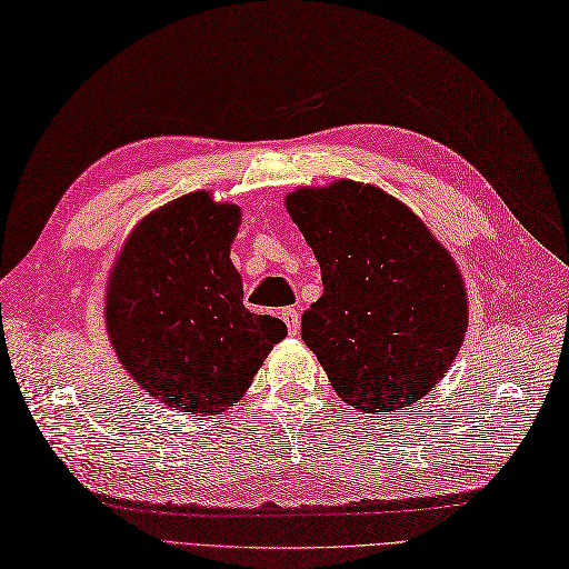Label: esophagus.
Listing matches in <instances>:
<instances>
[{
	"label": "esophagus",
	"mask_w": 569,
	"mask_h": 569,
	"mask_svg": "<svg viewBox=\"0 0 569 569\" xmlns=\"http://www.w3.org/2000/svg\"><path fill=\"white\" fill-rule=\"evenodd\" d=\"M282 321L287 323L289 336H297V332H299V311L297 309H284L282 311Z\"/></svg>",
	"instance_id": "34e87169"
}]
</instances>
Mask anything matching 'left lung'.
<instances>
[{"mask_svg": "<svg viewBox=\"0 0 569 569\" xmlns=\"http://www.w3.org/2000/svg\"><path fill=\"white\" fill-rule=\"evenodd\" d=\"M321 266L323 297L301 338L359 412H396L435 389L466 336L459 268L422 221L383 190L338 180L287 196Z\"/></svg>", "mask_w": 569, "mask_h": 569, "instance_id": "obj_1", "label": "left lung"}]
</instances>
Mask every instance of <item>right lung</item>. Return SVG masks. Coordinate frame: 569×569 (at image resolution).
Returning a JSON list of instances; mask_svg holds the SVG:
<instances>
[{
	"label": "right lung",
	"mask_w": 569,
	"mask_h": 569,
	"mask_svg": "<svg viewBox=\"0 0 569 569\" xmlns=\"http://www.w3.org/2000/svg\"><path fill=\"white\" fill-rule=\"evenodd\" d=\"M239 217L237 204L190 192L142 219L110 272L106 323L118 359L140 389L192 418L239 400L287 336L280 318L243 307L229 260Z\"/></svg>",
	"instance_id": "obj_1"
}]
</instances>
